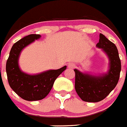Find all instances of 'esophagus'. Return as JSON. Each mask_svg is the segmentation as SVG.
Returning a JSON list of instances; mask_svg holds the SVG:
<instances>
[{
    "instance_id": "34e87169",
    "label": "esophagus",
    "mask_w": 127,
    "mask_h": 127,
    "mask_svg": "<svg viewBox=\"0 0 127 127\" xmlns=\"http://www.w3.org/2000/svg\"><path fill=\"white\" fill-rule=\"evenodd\" d=\"M75 64H73V63H69V64H68V65H67V67H68V68L69 69H73L74 67H75Z\"/></svg>"
}]
</instances>
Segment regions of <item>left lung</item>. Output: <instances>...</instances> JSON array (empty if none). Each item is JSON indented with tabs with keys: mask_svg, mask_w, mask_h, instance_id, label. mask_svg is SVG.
<instances>
[{
	"mask_svg": "<svg viewBox=\"0 0 127 127\" xmlns=\"http://www.w3.org/2000/svg\"><path fill=\"white\" fill-rule=\"evenodd\" d=\"M96 47L102 50L109 59L107 73L94 75L75 69V91L81 100L88 102H98L104 100L113 91L118 83L121 69L118 50L115 44L102 33Z\"/></svg>",
	"mask_w": 127,
	"mask_h": 127,
	"instance_id": "1",
	"label": "left lung"
}]
</instances>
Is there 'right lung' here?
<instances>
[{
	"instance_id": "add662e5",
	"label": "right lung",
	"mask_w": 127,
	"mask_h": 127,
	"mask_svg": "<svg viewBox=\"0 0 127 127\" xmlns=\"http://www.w3.org/2000/svg\"><path fill=\"white\" fill-rule=\"evenodd\" d=\"M40 37V35L31 34L18 40L12 46L6 62V71L10 87L18 96L27 101L45 98L51 91L55 80L67 67L65 65L58 69H50L35 75L22 71L18 63L22 50Z\"/></svg>"
}]
</instances>
